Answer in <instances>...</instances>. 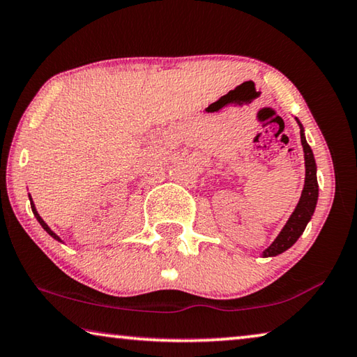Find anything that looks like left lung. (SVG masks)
<instances>
[{"label": "left lung", "mask_w": 357, "mask_h": 357, "mask_svg": "<svg viewBox=\"0 0 357 357\" xmlns=\"http://www.w3.org/2000/svg\"><path fill=\"white\" fill-rule=\"evenodd\" d=\"M301 141L305 152V168H307V176H305V185L302 190L301 202L292 213V216L287 220L284 229L281 230L278 238L273 241L268 250L264 251V257L278 256V254L284 252L298 240V236L303 234L305 227H307L308 220L311 219L316 208V202H318V179H316V163L313 152H311L310 144L303 137V130H301Z\"/></svg>", "instance_id": "left-lung-1"}]
</instances>
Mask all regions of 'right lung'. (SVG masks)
I'll return each mask as SVG.
<instances>
[{"label":"right lung","instance_id":"right-lung-1","mask_svg":"<svg viewBox=\"0 0 357 357\" xmlns=\"http://www.w3.org/2000/svg\"><path fill=\"white\" fill-rule=\"evenodd\" d=\"M31 209H33V214H35V218L38 219V222L43 225V229H44V230H46V231H47V234H49L50 236H52V238H55V240H59V241H61V240L59 238V236H56V235L54 234V231H52V230H50V229L47 227V224H46V222H44V220L41 219V216H39V214H38V211H36V208H35V205H33V202H31Z\"/></svg>","mask_w":357,"mask_h":357}]
</instances>
